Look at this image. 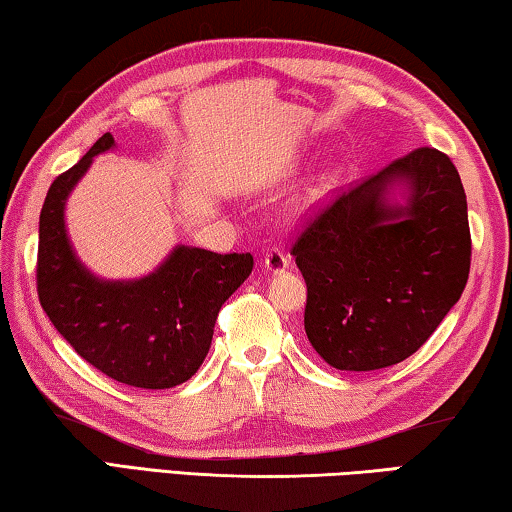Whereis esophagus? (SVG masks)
Returning a JSON list of instances; mask_svg holds the SVG:
<instances>
[{
    "instance_id": "obj_1",
    "label": "esophagus",
    "mask_w": 512,
    "mask_h": 512,
    "mask_svg": "<svg viewBox=\"0 0 512 512\" xmlns=\"http://www.w3.org/2000/svg\"><path fill=\"white\" fill-rule=\"evenodd\" d=\"M265 267L270 272H281L288 267V254L281 247H270L265 251Z\"/></svg>"
}]
</instances>
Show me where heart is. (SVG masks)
<instances>
[{
    "label": "heart",
    "mask_w": 512,
    "mask_h": 512,
    "mask_svg": "<svg viewBox=\"0 0 512 512\" xmlns=\"http://www.w3.org/2000/svg\"><path fill=\"white\" fill-rule=\"evenodd\" d=\"M332 185H334V178H332V176H327L325 180H320V183L309 192V199H311V201L325 199V194H327L329 190H332Z\"/></svg>",
    "instance_id": "obj_1"
}]
</instances>
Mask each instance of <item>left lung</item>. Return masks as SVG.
<instances>
[{
    "instance_id": "1",
    "label": "left lung",
    "mask_w": 512,
    "mask_h": 512,
    "mask_svg": "<svg viewBox=\"0 0 512 512\" xmlns=\"http://www.w3.org/2000/svg\"><path fill=\"white\" fill-rule=\"evenodd\" d=\"M393 184L407 207H389ZM306 281L304 329L338 371H375L414 355L469 279L465 187L451 157L416 148L334 190L290 247Z\"/></svg>"
}]
</instances>
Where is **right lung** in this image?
<instances>
[{"label":"right lung","instance_id":"obj_1","mask_svg":"<svg viewBox=\"0 0 512 512\" xmlns=\"http://www.w3.org/2000/svg\"><path fill=\"white\" fill-rule=\"evenodd\" d=\"M112 146L105 132L47 190L38 222V300L57 332L100 373L128 387L171 389L199 371L217 313L254 270V256L180 245L139 281H100L86 272L66 235V196L93 155Z\"/></svg>","mask_w":512,"mask_h":512}]
</instances>
